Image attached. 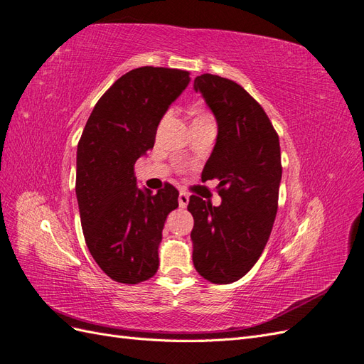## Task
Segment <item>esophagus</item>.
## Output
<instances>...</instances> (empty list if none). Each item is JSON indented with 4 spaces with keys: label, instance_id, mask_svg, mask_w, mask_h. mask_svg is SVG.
Returning a JSON list of instances; mask_svg holds the SVG:
<instances>
[{
    "label": "esophagus",
    "instance_id": "obj_1",
    "mask_svg": "<svg viewBox=\"0 0 364 364\" xmlns=\"http://www.w3.org/2000/svg\"><path fill=\"white\" fill-rule=\"evenodd\" d=\"M178 204H180V208H186L189 204V195L186 193V192H180V195H178Z\"/></svg>",
    "mask_w": 364,
    "mask_h": 364
}]
</instances>
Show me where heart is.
Instances as JSON below:
<instances>
[{
	"label": "heart",
	"mask_w": 364,
	"mask_h": 364,
	"mask_svg": "<svg viewBox=\"0 0 364 364\" xmlns=\"http://www.w3.org/2000/svg\"><path fill=\"white\" fill-rule=\"evenodd\" d=\"M200 121H212V118L208 114H200V115L195 117L193 123H200Z\"/></svg>",
	"instance_id": "b5f03b06"
}]
</instances>
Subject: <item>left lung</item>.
I'll list each match as a JSON object with an SVG mask.
<instances>
[{"instance_id":"8db88e82","label":"left lung","mask_w":364,"mask_h":364,"mask_svg":"<svg viewBox=\"0 0 364 364\" xmlns=\"http://www.w3.org/2000/svg\"><path fill=\"white\" fill-rule=\"evenodd\" d=\"M193 90L217 119V141L201 180L220 181L221 204L189 198L192 259L203 278L229 284L254 267L271 237L282 181L279 141L263 107L235 81L204 73Z\"/></svg>"}]
</instances>
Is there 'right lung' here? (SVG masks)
<instances>
[{"label":"right lung","instance_id":"1","mask_svg":"<svg viewBox=\"0 0 364 364\" xmlns=\"http://www.w3.org/2000/svg\"><path fill=\"white\" fill-rule=\"evenodd\" d=\"M189 72L144 66L124 73L93 107L77 149V200L89 252L112 279L136 284L160 266L158 247L178 191L152 193L134 175Z\"/></svg>","mask_w":364,"mask_h":364}]
</instances>
